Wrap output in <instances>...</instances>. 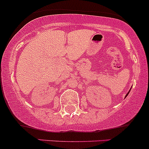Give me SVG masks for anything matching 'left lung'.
<instances>
[{
  "label": "left lung",
  "mask_w": 149,
  "mask_h": 149,
  "mask_svg": "<svg viewBox=\"0 0 149 149\" xmlns=\"http://www.w3.org/2000/svg\"><path fill=\"white\" fill-rule=\"evenodd\" d=\"M130 89H131V88H130ZM130 90H129V91H128V92H127V94H126V96H125V97H127V95H128V94H129V92H130Z\"/></svg>",
  "instance_id": "left-lung-1"
}]
</instances>
